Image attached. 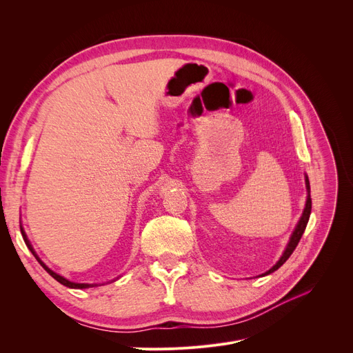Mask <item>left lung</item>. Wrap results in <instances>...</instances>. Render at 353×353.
Here are the masks:
<instances>
[{
    "mask_svg": "<svg viewBox=\"0 0 353 353\" xmlns=\"http://www.w3.org/2000/svg\"><path fill=\"white\" fill-rule=\"evenodd\" d=\"M305 181H306L307 197H306V205H305L302 217H301V220L298 221V225H296V228H294V230H293V233H292V236H290L289 243H288V246H286V249H285L282 257L279 259V262H277L272 269H269V270H268L266 273H263L262 276L269 274V273H273L274 270L279 269V268L288 261V259L290 257V254L293 253V250L296 249V246H298L299 240H301V237H302V234H303V232H305V229H306V225H307V221H309V216H310V210H312V199H310V184H309L307 176H305Z\"/></svg>",
    "mask_w": 353,
    "mask_h": 353,
    "instance_id": "obj_1",
    "label": "left lung"
}]
</instances>
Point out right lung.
Wrapping results in <instances>:
<instances>
[{
  "label": "right lung",
  "instance_id": "right-lung-1",
  "mask_svg": "<svg viewBox=\"0 0 353 353\" xmlns=\"http://www.w3.org/2000/svg\"><path fill=\"white\" fill-rule=\"evenodd\" d=\"M20 229H21V234H23V239H24V242H26V245H27V248L31 250V253L34 254V257L37 259V261H39V263L47 270V273H50L55 281L57 282H60L61 285H64V286H67V288H71V289H85V288H92V286H97V285H88V283H76V282H70V281H67L65 277H63V276H60V274H57L55 272H52L50 268H47L46 266V263L44 262H41V259L37 256V253L34 252V249H32V246H31V243H30V240H28V237H27V234H26V232H24V229H23V226L20 225Z\"/></svg>",
  "mask_w": 353,
  "mask_h": 353
}]
</instances>
